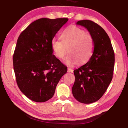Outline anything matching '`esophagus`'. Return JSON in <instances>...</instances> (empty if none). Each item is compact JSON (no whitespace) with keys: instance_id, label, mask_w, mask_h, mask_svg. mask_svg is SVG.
<instances>
[{"instance_id":"1","label":"esophagus","mask_w":128,"mask_h":128,"mask_svg":"<svg viewBox=\"0 0 128 128\" xmlns=\"http://www.w3.org/2000/svg\"><path fill=\"white\" fill-rule=\"evenodd\" d=\"M68 72H69V73H70V72L73 73V70L72 68H68Z\"/></svg>"}]
</instances>
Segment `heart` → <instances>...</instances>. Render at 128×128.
Returning a JSON list of instances; mask_svg holds the SVG:
<instances>
[{
  "mask_svg": "<svg viewBox=\"0 0 128 128\" xmlns=\"http://www.w3.org/2000/svg\"><path fill=\"white\" fill-rule=\"evenodd\" d=\"M60 38L52 40V48L55 55L61 59L66 57L69 51L70 54L66 58L67 64H73L77 62L84 63L92 56L94 41L92 36L86 33L85 30L74 25L69 26L62 32Z\"/></svg>",
  "mask_w": 128,
  "mask_h": 128,
  "instance_id": "1",
  "label": "heart"
}]
</instances>
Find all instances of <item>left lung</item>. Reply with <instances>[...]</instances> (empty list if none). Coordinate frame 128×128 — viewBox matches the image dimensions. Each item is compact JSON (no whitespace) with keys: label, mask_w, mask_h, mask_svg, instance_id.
I'll return each mask as SVG.
<instances>
[{"label":"left lung","mask_w":128,"mask_h":128,"mask_svg":"<svg viewBox=\"0 0 128 128\" xmlns=\"http://www.w3.org/2000/svg\"><path fill=\"white\" fill-rule=\"evenodd\" d=\"M89 32L94 51L87 63L74 70L72 94L80 102L89 104L98 100L106 92L113 77L114 53L111 40L100 26L92 21L77 22Z\"/></svg>","instance_id":"left-lung-1"}]
</instances>
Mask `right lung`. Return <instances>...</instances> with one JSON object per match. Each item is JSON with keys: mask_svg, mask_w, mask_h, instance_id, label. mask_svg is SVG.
I'll return each instance as SVG.
<instances>
[{"mask_svg": "<svg viewBox=\"0 0 128 128\" xmlns=\"http://www.w3.org/2000/svg\"><path fill=\"white\" fill-rule=\"evenodd\" d=\"M67 18H42L20 34L13 64L17 85L24 94L36 102H44L54 95L67 67L53 55L51 42Z\"/></svg>", "mask_w": 128, "mask_h": 128, "instance_id": "add662e5", "label": "right lung"}]
</instances>
